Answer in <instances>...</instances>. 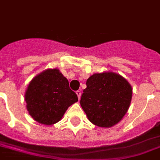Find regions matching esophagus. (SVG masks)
Here are the masks:
<instances>
[{
  "instance_id": "34e87169",
  "label": "esophagus",
  "mask_w": 160,
  "mask_h": 160,
  "mask_svg": "<svg viewBox=\"0 0 160 160\" xmlns=\"http://www.w3.org/2000/svg\"><path fill=\"white\" fill-rule=\"evenodd\" d=\"M76 94H77L78 98V99H80V98H81V91H76Z\"/></svg>"
}]
</instances>
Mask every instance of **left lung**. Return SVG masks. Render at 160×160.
<instances>
[{"label":"left lung","mask_w":160,"mask_h":160,"mask_svg":"<svg viewBox=\"0 0 160 160\" xmlns=\"http://www.w3.org/2000/svg\"><path fill=\"white\" fill-rule=\"evenodd\" d=\"M132 99L130 84L120 74L112 72L95 73L87 79L80 104L89 121L108 128L125 115Z\"/></svg>","instance_id":"8db88e82"}]
</instances>
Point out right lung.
I'll list each match as a JSON object with an SVG mask.
<instances>
[{
	"instance_id": "add662e5",
	"label": "right lung",
	"mask_w": 160,
	"mask_h": 160,
	"mask_svg": "<svg viewBox=\"0 0 160 160\" xmlns=\"http://www.w3.org/2000/svg\"><path fill=\"white\" fill-rule=\"evenodd\" d=\"M27 111L37 122L53 125L62 118L78 95L57 69L43 71L30 82L25 94Z\"/></svg>"
}]
</instances>
